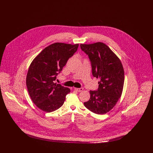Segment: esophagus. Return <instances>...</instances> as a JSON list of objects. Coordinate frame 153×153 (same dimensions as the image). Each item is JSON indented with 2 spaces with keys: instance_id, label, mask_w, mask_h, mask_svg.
Here are the masks:
<instances>
[{
  "instance_id": "obj_1",
  "label": "esophagus",
  "mask_w": 153,
  "mask_h": 153,
  "mask_svg": "<svg viewBox=\"0 0 153 153\" xmlns=\"http://www.w3.org/2000/svg\"><path fill=\"white\" fill-rule=\"evenodd\" d=\"M74 89L76 91H77V92H81L83 91V88H74Z\"/></svg>"
}]
</instances>
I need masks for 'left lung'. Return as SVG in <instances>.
<instances>
[{
    "label": "left lung",
    "instance_id": "1",
    "mask_svg": "<svg viewBox=\"0 0 153 153\" xmlns=\"http://www.w3.org/2000/svg\"><path fill=\"white\" fill-rule=\"evenodd\" d=\"M89 57L94 77L99 79L97 91H90V99L85 107L97 114H104L116 105L123 88L124 72L120 59L102 42L81 44Z\"/></svg>",
    "mask_w": 153,
    "mask_h": 153
}]
</instances>
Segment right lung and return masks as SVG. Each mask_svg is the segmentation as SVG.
<instances>
[{"mask_svg": "<svg viewBox=\"0 0 153 153\" xmlns=\"http://www.w3.org/2000/svg\"><path fill=\"white\" fill-rule=\"evenodd\" d=\"M79 44L56 42L45 48L31 62L26 85L30 96L38 108L51 112L60 108L71 92L68 88L54 82Z\"/></svg>", "mask_w": 153, "mask_h": 153, "instance_id": "right-lung-1", "label": "right lung"}]
</instances>
